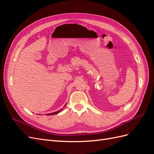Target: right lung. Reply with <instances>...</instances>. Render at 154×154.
<instances>
[{
    "label": "right lung",
    "mask_w": 154,
    "mask_h": 154,
    "mask_svg": "<svg viewBox=\"0 0 154 154\" xmlns=\"http://www.w3.org/2000/svg\"><path fill=\"white\" fill-rule=\"evenodd\" d=\"M61 111V110H58V111H57V112H53V113H50V114H48V115L49 116V115H54V114H58Z\"/></svg>",
    "instance_id": "obj_1"
}]
</instances>
